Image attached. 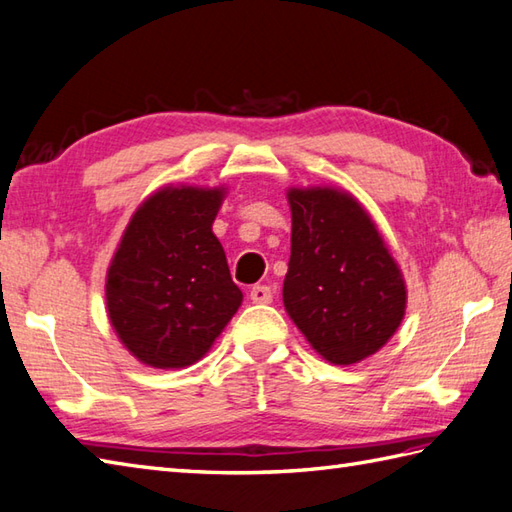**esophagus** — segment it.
<instances>
[{"label":"esophagus","instance_id":"obj_1","mask_svg":"<svg viewBox=\"0 0 512 512\" xmlns=\"http://www.w3.org/2000/svg\"><path fill=\"white\" fill-rule=\"evenodd\" d=\"M248 297L253 303H270L273 301V290H270L268 286H253L250 288Z\"/></svg>","mask_w":512,"mask_h":512}]
</instances>
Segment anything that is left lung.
Wrapping results in <instances>:
<instances>
[{"label": "left lung", "mask_w": 512, "mask_h": 512, "mask_svg": "<svg viewBox=\"0 0 512 512\" xmlns=\"http://www.w3.org/2000/svg\"><path fill=\"white\" fill-rule=\"evenodd\" d=\"M284 308L325 361L354 365L400 328L407 284L372 215L339 187H290Z\"/></svg>", "instance_id": "8db88e82"}]
</instances>
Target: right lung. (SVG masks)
<instances>
[{
	"mask_svg": "<svg viewBox=\"0 0 512 512\" xmlns=\"http://www.w3.org/2000/svg\"><path fill=\"white\" fill-rule=\"evenodd\" d=\"M226 187L167 184L134 211L105 277L107 317L127 352L182 369L211 350L242 306L213 233Z\"/></svg>",
	"mask_w": 512,
	"mask_h": 512,
	"instance_id": "add662e5",
	"label": "right lung"
}]
</instances>
